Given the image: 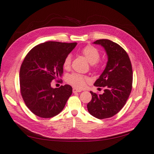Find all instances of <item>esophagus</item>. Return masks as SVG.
<instances>
[{
  "mask_svg": "<svg viewBox=\"0 0 154 154\" xmlns=\"http://www.w3.org/2000/svg\"><path fill=\"white\" fill-rule=\"evenodd\" d=\"M72 91H73V93H76V92H82L81 90H78V89H76V88H73Z\"/></svg>",
  "mask_w": 154,
  "mask_h": 154,
  "instance_id": "1",
  "label": "esophagus"
}]
</instances>
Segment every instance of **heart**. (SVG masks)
Segmentation results:
<instances>
[{"label":"heart","mask_w":154,"mask_h":154,"mask_svg":"<svg viewBox=\"0 0 154 154\" xmlns=\"http://www.w3.org/2000/svg\"><path fill=\"white\" fill-rule=\"evenodd\" d=\"M82 53L87 58L90 63L92 64L98 62L100 58V56H101L98 50L96 47L92 45H88L84 47L82 50ZM71 62L72 56L71 54H68L66 56V58L64 60V68L66 69V70L70 69ZM88 80L89 79L86 76L76 73L69 74L66 78V80L68 84H70V85L73 86L75 88H84V86L86 85V82L88 81Z\"/></svg>","instance_id":"obj_1"}]
</instances>
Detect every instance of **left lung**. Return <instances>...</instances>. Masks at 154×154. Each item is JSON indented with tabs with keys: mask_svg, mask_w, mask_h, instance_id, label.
<instances>
[{
	"mask_svg": "<svg viewBox=\"0 0 154 154\" xmlns=\"http://www.w3.org/2000/svg\"><path fill=\"white\" fill-rule=\"evenodd\" d=\"M94 44L104 48L108 60L105 70L94 83L95 86L104 87V92L97 94L90 91L92 100L87 108L94 117L109 118L121 110L129 98L132 88V67L127 52L117 43L100 39Z\"/></svg>",
	"mask_w": 154,
	"mask_h": 154,
	"instance_id": "8db88e82",
	"label": "left lung"
}]
</instances>
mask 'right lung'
Listing matches in <instances>:
<instances>
[{"instance_id":"add662e5","label":"right lung","mask_w":154,"mask_h":154,"mask_svg":"<svg viewBox=\"0 0 154 154\" xmlns=\"http://www.w3.org/2000/svg\"><path fill=\"white\" fill-rule=\"evenodd\" d=\"M76 45L46 42L34 46L25 56L19 74L20 94L25 104L37 116L50 118L64 109L72 88L66 84L53 88L51 82L62 76L64 60Z\"/></svg>"}]
</instances>
